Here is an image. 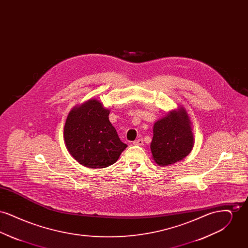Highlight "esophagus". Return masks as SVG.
<instances>
[{
    "label": "esophagus",
    "instance_id": "34e87169",
    "mask_svg": "<svg viewBox=\"0 0 248 248\" xmlns=\"http://www.w3.org/2000/svg\"><path fill=\"white\" fill-rule=\"evenodd\" d=\"M133 144L134 145H138V146H141V145H143V140L142 139H139V140H137L133 142Z\"/></svg>",
    "mask_w": 248,
    "mask_h": 248
}]
</instances>
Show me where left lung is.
<instances>
[{
	"mask_svg": "<svg viewBox=\"0 0 248 248\" xmlns=\"http://www.w3.org/2000/svg\"><path fill=\"white\" fill-rule=\"evenodd\" d=\"M189 124L184 108L172 110L154 124L151 150L157 165H172L190 153L193 136Z\"/></svg>",
	"mask_w": 248,
	"mask_h": 248,
	"instance_id": "1",
	"label": "left lung"
}]
</instances>
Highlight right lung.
Segmentation results:
<instances>
[{
    "label": "right lung",
    "mask_w": 248,
    "mask_h": 248,
    "mask_svg": "<svg viewBox=\"0 0 248 248\" xmlns=\"http://www.w3.org/2000/svg\"><path fill=\"white\" fill-rule=\"evenodd\" d=\"M109 110L90 99L71 109L64 127V140L71 156L89 168L113 165L127 147L108 120Z\"/></svg>",
    "instance_id": "obj_1"
}]
</instances>
